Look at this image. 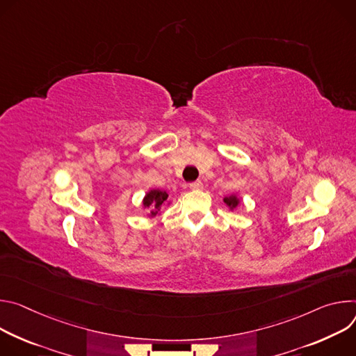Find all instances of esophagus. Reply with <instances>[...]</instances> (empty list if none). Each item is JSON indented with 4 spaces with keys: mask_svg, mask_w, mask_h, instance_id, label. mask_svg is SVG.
<instances>
[{
    "mask_svg": "<svg viewBox=\"0 0 356 356\" xmlns=\"http://www.w3.org/2000/svg\"><path fill=\"white\" fill-rule=\"evenodd\" d=\"M189 188L191 189H202L204 188V184H202V181H193V182H191L189 184Z\"/></svg>",
    "mask_w": 356,
    "mask_h": 356,
    "instance_id": "esophagus-1",
    "label": "esophagus"
}]
</instances>
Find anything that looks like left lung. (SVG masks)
<instances>
[{
	"label": "left lung",
	"instance_id": "left-lung-1",
	"mask_svg": "<svg viewBox=\"0 0 356 356\" xmlns=\"http://www.w3.org/2000/svg\"><path fill=\"white\" fill-rule=\"evenodd\" d=\"M225 204L233 209L239 205V200L236 198V196H229V198H225Z\"/></svg>",
	"mask_w": 356,
	"mask_h": 356
}]
</instances>
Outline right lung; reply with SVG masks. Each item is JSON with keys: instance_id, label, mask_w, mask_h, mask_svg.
<instances>
[{"instance_id": "obj_1", "label": "right lung", "mask_w": 356, "mask_h": 356, "mask_svg": "<svg viewBox=\"0 0 356 356\" xmlns=\"http://www.w3.org/2000/svg\"><path fill=\"white\" fill-rule=\"evenodd\" d=\"M168 198V193L164 191H158L154 189L151 192H148L144 198V207L151 209V216H155L158 212L161 211L163 205L165 204Z\"/></svg>"}]
</instances>
